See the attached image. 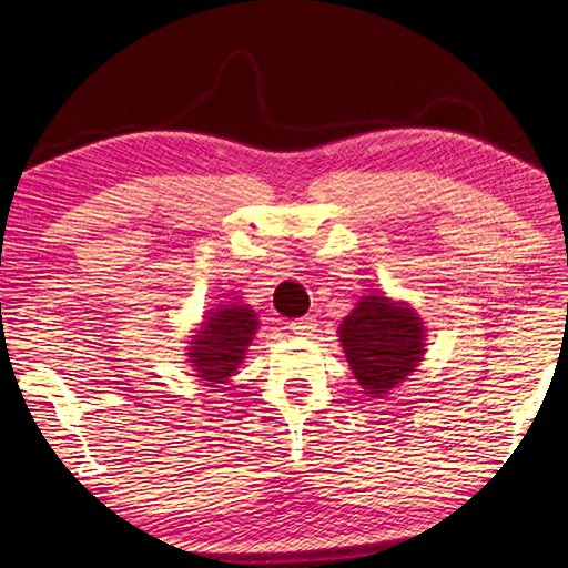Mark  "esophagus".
Here are the masks:
<instances>
[{
    "instance_id": "obj_1",
    "label": "esophagus",
    "mask_w": 568,
    "mask_h": 568,
    "mask_svg": "<svg viewBox=\"0 0 568 568\" xmlns=\"http://www.w3.org/2000/svg\"><path fill=\"white\" fill-rule=\"evenodd\" d=\"M315 327H317V320L312 317V315L300 317V320H293V322H291V329H293L295 334H310Z\"/></svg>"
}]
</instances>
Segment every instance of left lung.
Here are the masks:
<instances>
[{"label":"left lung","instance_id":"obj_1","mask_svg":"<svg viewBox=\"0 0 568 568\" xmlns=\"http://www.w3.org/2000/svg\"><path fill=\"white\" fill-rule=\"evenodd\" d=\"M339 342L354 378L371 397L393 390L425 356V327L417 312L383 295H366L344 317Z\"/></svg>","mask_w":568,"mask_h":568}]
</instances>
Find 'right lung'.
<instances>
[{
    "label": "right lung",
    "instance_id": "1",
    "mask_svg": "<svg viewBox=\"0 0 568 568\" xmlns=\"http://www.w3.org/2000/svg\"><path fill=\"white\" fill-rule=\"evenodd\" d=\"M256 329L258 317L248 305L229 303L210 312L187 346V361L195 376L210 385L226 383L246 358V346Z\"/></svg>",
    "mask_w": 568,
    "mask_h": 568
}]
</instances>
